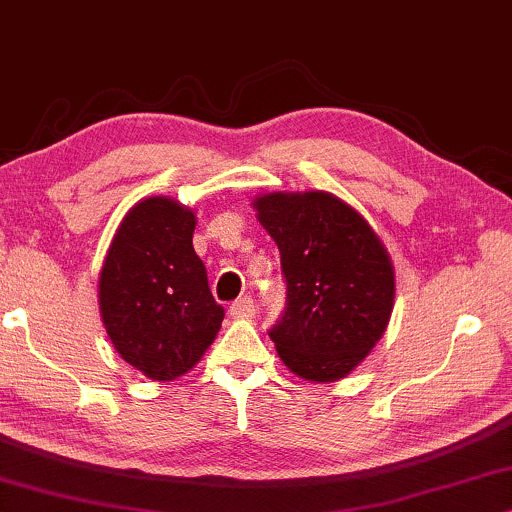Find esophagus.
<instances>
[{"label":"esophagus","instance_id":"1","mask_svg":"<svg viewBox=\"0 0 512 512\" xmlns=\"http://www.w3.org/2000/svg\"><path fill=\"white\" fill-rule=\"evenodd\" d=\"M229 315H232V318H253L255 315V301H253V297H241V299H236L232 306H229Z\"/></svg>","mask_w":512,"mask_h":512}]
</instances>
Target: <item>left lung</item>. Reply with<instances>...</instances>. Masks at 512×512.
<instances>
[{
    "label": "left lung",
    "mask_w": 512,
    "mask_h": 512,
    "mask_svg": "<svg viewBox=\"0 0 512 512\" xmlns=\"http://www.w3.org/2000/svg\"><path fill=\"white\" fill-rule=\"evenodd\" d=\"M253 206L287 285L285 311L269 329L280 359L313 383L345 378L390 322V255L369 222L329 192H271Z\"/></svg>",
    "instance_id": "8db88e82"
}]
</instances>
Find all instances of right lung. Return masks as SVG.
<instances>
[{"label":"right lung","mask_w":512,"mask_h":512,"mask_svg":"<svg viewBox=\"0 0 512 512\" xmlns=\"http://www.w3.org/2000/svg\"><path fill=\"white\" fill-rule=\"evenodd\" d=\"M194 225V213L174 199L139 201L99 273V311L113 348L153 380L190 371L225 318L192 248Z\"/></svg>","instance_id":"right-lung-1"}]
</instances>
